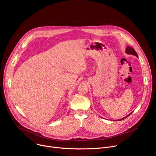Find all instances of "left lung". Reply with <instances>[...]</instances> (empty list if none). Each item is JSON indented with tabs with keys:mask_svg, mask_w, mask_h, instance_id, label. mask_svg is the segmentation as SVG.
Listing matches in <instances>:
<instances>
[{
	"mask_svg": "<svg viewBox=\"0 0 156 156\" xmlns=\"http://www.w3.org/2000/svg\"><path fill=\"white\" fill-rule=\"evenodd\" d=\"M126 53L127 54H130V55H134V56H136V57H138V55H137V54L136 51L134 50V48H132L131 47L127 46L126 49ZM131 113H132V112H131L129 115H128L127 116H126V117H124V118H122V119H118V121H121V120L124 119L125 118H126L128 117V116L131 114Z\"/></svg>",
	"mask_w": 156,
	"mask_h": 156,
	"instance_id": "8db88e82",
	"label": "left lung"
}]
</instances>
